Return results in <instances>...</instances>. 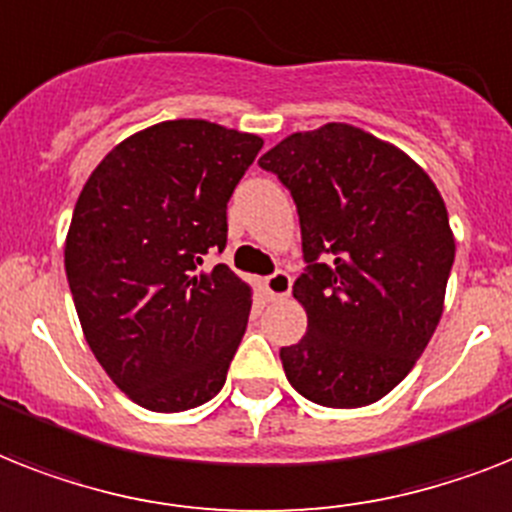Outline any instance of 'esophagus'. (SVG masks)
<instances>
[{
	"label": "esophagus",
	"mask_w": 512,
	"mask_h": 512,
	"mask_svg": "<svg viewBox=\"0 0 512 512\" xmlns=\"http://www.w3.org/2000/svg\"><path fill=\"white\" fill-rule=\"evenodd\" d=\"M264 290L269 295V301H282L293 290V280H290L287 272H274L269 277H264Z\"/></svg>",
	"instance_id": "1"
}]
</instances>
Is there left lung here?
I'll list each match as a JSON object with an SVG mask.
<instances>
[{"label":"left lung","instance_id":"1","mask_svg":"<svg viewBox=\"0 0 512 512\" xmlns=\"http://www.w3.org/2000/svg\"><path fill=\"white\" fill-rule=\"evenodd\" d=\"M259 164L298 206L308 264L293 285L308 329L280 350L287 382L327 408L377 403L416 366L445 308V201L405 151L345 122L287 135Z\"/></svg>","mask_w":512,"mask_h":512}]
</instances>
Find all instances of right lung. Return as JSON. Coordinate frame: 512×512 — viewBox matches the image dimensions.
<instances>
[{
    "label": "right lung",
    "mask_w": 512,
    "mask_h": 512,
    "mask_svg": "<svg viewBox=\"0 0 512 512\" xmlns=\"http://www.w3.org/2000/svg\"><path fill=\"white\" fill-rule=\"evenodd\" d=\"M264 141L167 120L117 143L80 190L65 272L88 348L146 411L222 390L246 335L251 285L204 256L227 243V201Z\"/></svg>",
    "instance_id": "add662e5"
}]
</instances>
